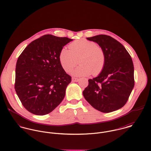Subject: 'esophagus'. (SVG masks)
I'll use <instances>...</instances> for the list:
<instances>
[{
	"mask_svg": "<svg viewBox=\"0 0 151 151\" xmlns=\"http://www.w3.org/2000/svg\"><path fill=\"white\" fill-rule=\"evenodd\" d=\"M78 81H79V79H78V78H74V77L72 78V81H73V82H78Z\"/></svg>",
	"mask_w": 151,
	"mask_h": 151,
	"instance_id": "34e87169",
	"label": "esophagus"
}]
</instances>
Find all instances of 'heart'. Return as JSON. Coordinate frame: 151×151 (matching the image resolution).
<instances>
[{
  "mask_svg": "<svg viewBox=\"0 0 151 151\" xmlns=\"http://www.w3.org/2000/svg\"><path fill=\"white\" fill-rule=\"evenodd\" d=\"M69 49L63 48L59 55L60 65L65 72L74 70V76H98L103 71L106 63V55L104 49L95 42L85 39L76 40L69 45Z\"/></svg>",
  "mask_w": 151,
  "mask_h": 151,
  "instance_id": "obj_1",
  "label": "heart"
}]
</instances>
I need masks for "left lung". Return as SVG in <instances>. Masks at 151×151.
<instances>
[{
    "instance_id": "left-lung-1",
    "label": "left lung",
    "mask_w": 151,
    "mask_h": 151,
    "mask_svg": "<svg viewBox=\"0 0 151 151\" xmlns=\"http://www.w3.org/2000/svg\"><path fill=\"white\" fill-rule=\"evenodd\" d=\"M104 50L106 63L98 77L88 80L83 91L86 101L95 109L109 113L124 106L134 86V65L124 46L113 38L99 35L86 38Z\"/></svg>"
}]
</instances>
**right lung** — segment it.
<instances>
[{
    "mask_svg": "<svg viewBox=\"0 0 151 151\" xmlns=\"http://www.w3.org/2000/svg\"><path fill=\"white\" fill-rule=\"evenodd\" d=\"M72 41L45 35L29 43L19 57L15 90L23 106L30 113L45 115L63 100L71 77L60 65L59 55Z\"/></svg>",
    "mask_w": 151,
    "mask_h": 151,
    "instance_id": "add662e5",
    "label": "right lung"
}]
</instances>
